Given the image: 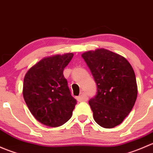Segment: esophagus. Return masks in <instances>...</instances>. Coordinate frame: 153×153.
<instances>
[{
    "label": "esophagus",
    "mask_w": 153,
    "mask_h": 153,
    "mask_svg": "<svg viewBox=\"0 0 153 153\" xmlns=\"http://www.w3.org/2000/svg\"><path fill=\"white\" fill-rule=\"evenodd\" d=\"M77 99H78V101H80V102H81V101H88V97L85 93H81V95L77 98Z\"/></svg>",
    "instance_id": "esophagus-1"
}]
</instances>
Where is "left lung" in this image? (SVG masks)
Segmentation results:
<instances>
[{
  "label": "left lung",
  "instance_id": "1",
  "mask_svg": "<svg viewBox=\"0 0 153 153\" xmlns=\"http://www.w3.org/2000/svg\"><path fill=\"white\" fill-rule=\"evenodd\" d=\"M97 85V94L89 100L95 122L104 128L122 123L132 110L138 94L135 72L127 60L105 49L81 55Z\"/></svg>",
  "mask_w": 153,
  "mask_h": 153
}]
</instances>
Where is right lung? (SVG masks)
<instances>
[{
    "label": "right lung",
    "instance_id": "1",
    "mask_svg": "<svg viewBox=\"0 0 153 153\" xmlns=\"http://www.w3.org/2000/svg\"><path fill=\"white\" fill-rule=\"evenodd\" d=\"M72 57L67 53L43 58L24 77V101L37 121L46 126H61L72 117L77 101L63 72Z\"/></svg>",
    "mask_w": 153,
    "mask_h": 153
}]
</instances>
